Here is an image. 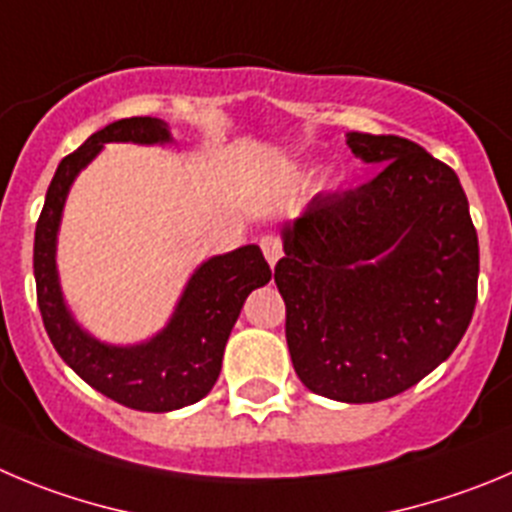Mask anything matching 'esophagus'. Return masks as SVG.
I'll use <instances>...</instances> for the list:
<instances>
[{
	"label": "esophagus",
	"mask_w": 512,
	"mask_h": 512,
	"mask_svg": "<svg viewBox=\"0 0 512 512\" xmlns=\"http://www.w3.org/2000/svg\"><path fill=\"white\" fill-rule=\"evenodd\" d=\"M262 252H265V260L270 262V267L278 265V260L283 257V245H280L278 237H272V234H265L260 240Z\"/></svg>",
	"instance_id": "34e87169"
}]
</instances>
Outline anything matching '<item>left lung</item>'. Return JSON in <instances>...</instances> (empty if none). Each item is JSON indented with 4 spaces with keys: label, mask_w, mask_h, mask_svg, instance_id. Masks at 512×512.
<instances>
[{
    "label": "left lung",
    "mask_w": 512,
    "mask_h": 512,
    "mask_svg": "<svg viewBox=\"0 0 512 512\" xmlns=\"http://www.w3.org/2000/svg\"><path fill=\"white\" fill-rule=\"evenodd\" d=\"M381 166L369 184L315 197L280 227L275 283L298 379L371 404L450 358L477 303L480 250L460 179L419 143L346 133Z\"/></svg>",
    "instance_id": "obj_1"
}]
</instances>
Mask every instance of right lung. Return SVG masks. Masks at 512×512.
Wrapping results in <instances>:
<instances>
[{"label": "right lung", "mask_w": 512, "mask_h": 512, "mask_svg": "<svg viewBox=\"0 0 512 512\" xmlns=\"http://www.w3.org/2000/svg\"><path fill=\"white\" fill-rule=\"evenodd\" d=\"M105 143H176L161 118H121L100 128L60 161L35 229V283L42 323L62 361L108 399L138 412H174L212 391L222 356L247 295L270 283V265L257 245L212 255L186 280L161 331L136 343H108L83 328L70 310L57 272V234L75 179Z\"/></svg>", "instance_id": "add662e5"}]
</instances>
